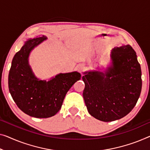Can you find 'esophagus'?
<instances>
[{
  "label": "esophagus",
  "instance_id": "esophagus-1",
  "mask_svg": "<svg viewBox=\"0 0 150 150\" xmlns=\"http://www.w3.org/2000/svg\"><path fill=\"white\" fill-rule=\"evenodd\" d=\"M77 71L78 72H79V73H81L82 71H83V70L84 69V67H83V65H82V64H79V65H78L77 67Z\"/></svg>",
  "mask_w": 150,
  "mask_h": 150
}]
</instances>
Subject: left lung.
<instances>
[{"instance_id": "8db88e82", "label": "left lung", "mask_w": 150, "mask_h": 150, "mask_svg": "<svg viewBox=\"0 0 150 150\" xmlns=\"http://www.w3.org/2000/svg\"><path fill=\"white\" fill-rule=\"evenodd\" d=\"M112 65L105 71H88L82 77L83 92L89 113L104 122L124 117L133 110L142 87V70L130 45L111 51Z\"/></svg>"}]
</instances>
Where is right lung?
<instances>
[{
    "instance_id": "1",
    "label": "right lung",
    "mask_w": 150,
    "mask_h": 150,
    "mask_svg": "<svg viewBox=\"0 0 150 150\" xmlns=\"http://www.w3.org/2000/svg\"><path fill=\"white\" fill-rule=\"evenodd\" d=\"M46 39L42 35L26 41L13 57L8 74V89L14 102L24 113L35 118L55 115L69 89L81 79L77 71L60 73L48 81L35 77L29 64V56Z\"/></svg>"
}]
</instances>
